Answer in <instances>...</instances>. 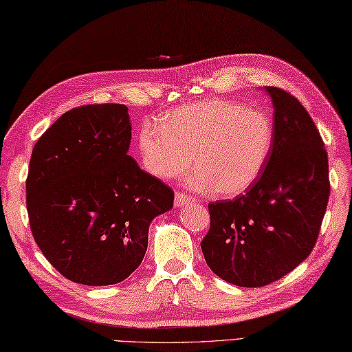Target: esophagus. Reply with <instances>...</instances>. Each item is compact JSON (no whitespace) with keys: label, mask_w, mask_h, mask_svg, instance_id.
<instances>
[{"label":"esophagus","mask_w":352,"mask_h":352,"mask_svg":"<svg viewBox=\"0 0 352 352\" xmlns=\"http://www.w3.org/2000/svg\"><path fill=\"white\" fill-rule=\"evenodd\" d=\"M195 198L188 195V193H183V192H175V198H174V203L175 207H184V206H189L195 203Z\"/></svg>","instance_id":"esophagus-1"}]
</instances>
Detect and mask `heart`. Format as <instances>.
<instances>
[{"mask_svg":"<svg viewBox=\"0 0 352 352\" xmlns=\"http://www.w3.org/2000/svg\"><path fill=\"white\" fill-rule=\"evenodd\" d=\"M274 145L271 118L242 104L213 100L178 107L160 124L145 122L138 146L145 169L159 178H175L197 155L188 180L195 190L236 197L252 188L266 168Z\"/></svg>","mask_w":352,"mask_h":352,"instance_id":"obj_1","label":"heart"}]
</instances>
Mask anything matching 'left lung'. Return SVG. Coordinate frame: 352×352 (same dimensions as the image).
<instances>
[{
	"instance_id": "8db88e82",
	"label": "left lung",
	"mask_w": 352,
	"mask_h": 352,
	"mask_svg": "<svg viewBox=\"0 0 352 352\" xmlns=\"http://www.w3.org/2000/svg\"><path fill=\"white\" fill-rule=\"evenodd\" d=\"M274 104V145L243 195L208 204L201 242L208 267L241 287L267 286L310 256L330 197L324 140L301 102L265 86Z\"/></svg>"
}]
</instances>
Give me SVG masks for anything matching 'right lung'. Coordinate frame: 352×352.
<instances>
[{
    "label": "right lung",
    "mask_w": 352,
    "mask_h": 352,
    "mask_svg": "<svg viewBox=\"0 0 352 352\" xmlns=\"http://www.w3.org/2000/svg\"><path fill=\"white\" fill-rule=\"evenodd\" d=\"M124 104L66 111L30 159L27 212L34 242L65 278L86 286L124 281L144 260L149 223L174 190L129 155Z\"/></svg>",
    "instance_id": "1"
}]
</instances>
